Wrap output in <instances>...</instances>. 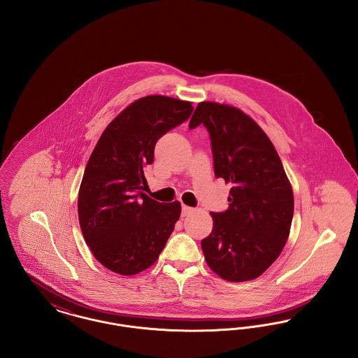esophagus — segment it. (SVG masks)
<instances>
[{
  "label": "esophagus",
  "instance_id": "1",
  "mask_svg": "<svg viewBox=\"0 0 358 358\" xmlns=\"http://www.w3.org/2000/svg\"><path fill=\"white\" fill-rule=\"evenodd\" d=\"M193 208H190V206H187V205H182V216H187V215H190V213H193Z\"/></svg>",
  "mask_w": 358,
  "mask_h": 358
}]
</instances>
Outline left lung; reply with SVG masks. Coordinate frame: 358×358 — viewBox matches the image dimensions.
<instances>
[{
  "instance_id": "1",
  "label": "left lung",
  "mask_w": 358,
  "mask_h": 358,
  "mask_svg": "<svg viewBox=\"0 0 358 358\" xmlns=\"http://www.w3.org/2000/svg\"><path fill=\"white\" fill-rule=\"evenodd\" d=\"M204 124L217 178L231 184L229 208L210 212L201 240L212 271L229 282L252 280L280 255L289 235L294 194L282 161L255 120L236 107L201 102L189 129Z\"/></svg>"
}]
</instances>
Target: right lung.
I'll use <instances>...</instances> for the list:
<instances>
[{"label": "right lung", "instance_id": "right-lung-1", "mask_svg": "<svg viewBox=\"0 0 358 358\" xmlns=\"http://www.w3.org/2000/svg\"><path fill=\"white\" fill-rule=\"evenodd\" d=\"M192 103L162 95L127 106L99 138L79 189L78 213L92 255L113 273L136 275L153 266L180 219L181 204L145 194V168L157 141L184 123Z\"/></svg>", "mask_w": 358, "mask_h": 358}]
</instances>
